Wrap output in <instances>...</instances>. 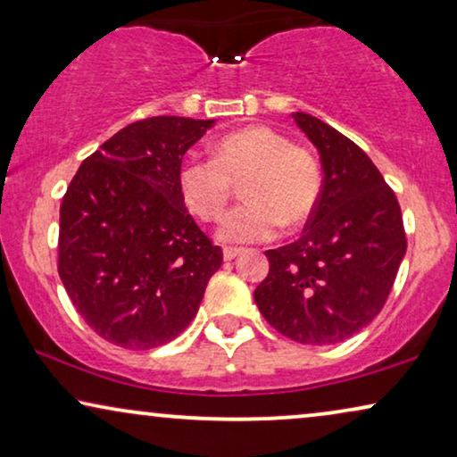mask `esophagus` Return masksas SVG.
<instances>
[{"mask_svg":"<svg viewBox=\"0 0 457 457\" xmlns=\"http://www.w3.org/2000/svg\"><path fill=\"white\" fill-rule=\"evenodd\" d=\"M239 253H241L239 247H224L222 249V255H224V260H227V262L228 260H235Z\"/></svg>","mask_w":457,"mask_h":457,"instance_id":"esophagus-1","label":"esophagus"}]
</instances>
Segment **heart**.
<instances>
[{
  "mask_svg": "<svg viewBox=\"0 0 457 457\" xmlns=\"http://www.w3.org/2000/svg\"><path fill=\"white\" fill-rule=\"evenodd\" d=\"M241 187L245 204L224 214L218 239L227 243L268 241L280 224L297 227L314 214L322 191L320 166L305 147L270 127H247L222 137L214 158L191 154L179 168V191L191 214L216 220Z\"/></svg>",
  "mask_w": 457,
  "mask_h": 457,
  "instance_id": "1",
  "label": "heart"
}]
</instances>
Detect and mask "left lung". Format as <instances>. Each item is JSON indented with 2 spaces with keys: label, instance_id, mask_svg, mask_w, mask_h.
<instances>
[{
  "label": "left lung",
  "instance_id": "left-lung-1",
  "mask_svg": "<svg viewBox=\"0 0 457 457\" xmlns=\"http://www.w3.org/2000/svg\"><path fill=\"white\" fill-rule=\"evenodd\" d=\"M322 162V191L303 237L268 249L270 272L253 291L266 322L303 345H330L370 324L405 255L395 193L339 130L295 112Z\"/></svg>",
  "mask_w": 457,
  "mask_h": 457
}]
</instances>
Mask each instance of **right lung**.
<instances>
[{
    "label": "right lung",
    "instance_id": "obj_1",
    "mask_svg": "<svg viewBox=\"0 0 457 457\" xmlns=\"http://www.w3.org/2000/svg\"><path fill=\"white\" fill-rule=\"evenodd\" d=\"M214 122L129 124L80 164L62 199L60 278L80 318L114 345L177 339L222 264L179 191L183 155Z\"/></svg>",
    "mask_w": 457,
    "mask_h": 457
}]
</instances>
